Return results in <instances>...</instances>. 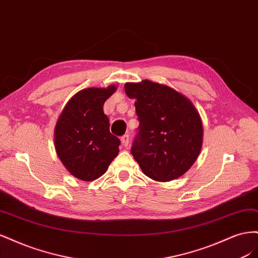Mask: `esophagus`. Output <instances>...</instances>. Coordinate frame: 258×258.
Returning <instances> with one entry per match:
<instances>
[{"label": "esophagus", "instance_id": "1", "mask_svg": "<svg viewBox=\"0 0 258 258\" xmlns=\"http://www.w3.org/2000/svg\"><path fill=\"white\" fill-rule=\"evenodd\" d=\"M121 143L124 147H127L129 144V135H123L121 137Z\"/></svg>", "mask_w": 258, "mask_h": 258}]
</instances>
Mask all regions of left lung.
Listing matches in <instances>:
<instances>
[{
    "label": "left lung",
    "instance_id": "obj_1",
    "mask_svg": "<svg viewBox=\"0 0 258 258\" xmlns=\"http://www.w3.org/2000/svg\"><path fill=\"white\" fill-rule=\"evenodd\" d=\"M140 121L131 154L143 173L158 182L182 176L198 158L204 127L191 101L166 85L126 83Z\"/></svg>",
    "mask_w": 258,
    "mask_h": 258
}]
</instances>
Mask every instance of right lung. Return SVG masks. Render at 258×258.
<instances>
[{"instance_id": "1", "label": "right lung", "mask_w": 258, "mask_h": 258, "mask_svg": "<svg viewBox=\"0 0 258 258\" xmlns=\"http://www.w3.org/2000/svg\"><path fill=\"white\" fill-rule=\"evenodd\" d=\"M87 88L70 99L54 128V148L67 170L76 178L90 182L103 175L118 155L119 139L110 132L103 104L116 91Z\"/></svg>"}]
</instances>
